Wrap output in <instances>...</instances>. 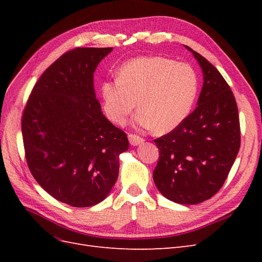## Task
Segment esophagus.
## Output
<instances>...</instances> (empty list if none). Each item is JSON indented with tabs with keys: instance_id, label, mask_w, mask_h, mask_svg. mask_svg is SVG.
<instances>
[{
	"instance_id": "obj_1",
	"label": "esophagus",
	"mask_w": 262,
	"mask_h": 262,
	"mask_svg": "<svg viewBox=\"0 0 262 262\" xmlns=\"http://www.w3.org/2000/svg\"><path fill=\"white\" fill-rule=\"evenodd\" d=\"M128 138H129L130 144H131V145H133V146L140 145V144H142V143H143V142H144V140H143V139L140 138V137H138V136H136V134H129Z\"/></svg>"
}]
</instances>
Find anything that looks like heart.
I'll return each mask as SVG.
<instances>
[{"label": "heart", "instance_id": "obj_1", "mask_svg": "<svg viewBox=\"0 0 262 262\" xmlns=\"http://www.w3.org/2000/svg\"><path fill=\"white\" fill-rule=\"evenodd\" d=\"M102 109L116 124H123L139 106L134 123L167 133L191 113L199 92L195 70L165 57H141L126 62L118 77L101 84Z\"/></svg>", "mask_w": 262, "mask_h": 262}]
</instances>
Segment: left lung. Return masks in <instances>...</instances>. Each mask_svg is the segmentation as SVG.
<instances>
[{
  "label": "left lung",
  "mask_w": 262,
  "mask_h": 262,
  "mask_svg": "<svg viewBox=\"0 0 262 262\" xmlns=\"http://www.w3.org/2000/svg\"><path fill=\"white\" fill-rule=\"evenodd\" d=\"M193 54L203 73L198 106L178 128L155 139L160 158L155 186L168 200L196 204L223 186L241 146L238 109L233 92L215 67Z\"/></svg>",
  "instance_id": "8db88e82"
}]
</instances>
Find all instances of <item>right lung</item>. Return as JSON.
<instances>
[{"mask_svg":"<svg viewBox=\"0 0 262 262\" xmlns=\"http://www.w3.org/2000/svg\"><path fill=\"white\" fill-rule=\"evenodd\" d=\"M113 48H75L47 69L24 109L21 132L31 175L54 199L86 208L118 178L126 134L101 113L94 72Z\"/></svg>","mask_w":262,"mask_h":262,"instance_id":"right-lung-1","label":"right lung"}]
</instances>
